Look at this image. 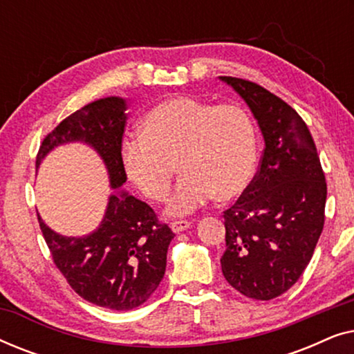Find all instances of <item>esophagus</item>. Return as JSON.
<instances>
[{
	"instance_id": "34e87169",
	"label": "esophagus",
	"mask_w": 354,
	"mask_h": 354,
	"mask_svg": "<svg viewBox=\"0 0 354 354\" xmlns=\"http://www.w3.org/2000/svg\"><path fill=\"white\" fill-rule=\"evenodd\" d=\"M190 225H192L190 221H174V222H171V229L176 232V234H180V232L187 230Z\"/></svg>"
}]
</instances>
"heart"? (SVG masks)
Returning <instances> with one entry per match:
<instances>
[{"label":"heart","mask_w":354,"mask_h":354,"mask_svg":"<svg viewBox=\"0 0 354 354\" xmlns=\"http://www.w3.org/2000/svg\"><path fill=\"white\" fill-rule=\"evenodd\" d=\"M140 130L142 135L120 145L124 171L145 196L162 201L177 162L183 176L169 201V214H188L214 196L232 200L253 178L258 135L248 113L239 106L172 96L143 115Z\"/></svg>","instance_id":"1"}]
</instances>
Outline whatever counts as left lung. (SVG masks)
Instances as JSON below:
<instances>
[{
    "instance_id": "obj_1",
    "label": "left lung",
    "mask_w": 354,
    "mask_h": 354,
    "mask_svg": "<svg viewBox=\"0 0 354 354\" xmlns=\"http://www.w3.org/2000/svg\"><path fill=\"white\" fill-rule=\"evenodd\" d=\"M258 120L259 169L224 211L227 282L253 299L277 298L301 277L324 229L327 183L308 125L292 106L254 82L221 77Z\"/></svg>"
}]
</instances>
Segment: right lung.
<instances>
[{
  "label": "right lung",
  "instance_id": "right-lung-1",
  "mask_svg": "<svg viewBox=\"0 0 354 354\" xmlns=\"http://www.w3.org/2000/svg\"><path fill=\"white\" fill-rule=\"evenodd\" d=\"M127 104L109 96L66 118L43 140L37 167L55 147L84 142L96 149L108 169V207L98 229L85 236H62L38 216L41 234L56 268L72 290L96 306L129 311L154 293L166 272L167 248L174 232L158 221L147 203L119 190L127 180L120 159Z\"/></svg>",
  "mask_w": 354,
  "mask_h": 354
}]
</instances>
